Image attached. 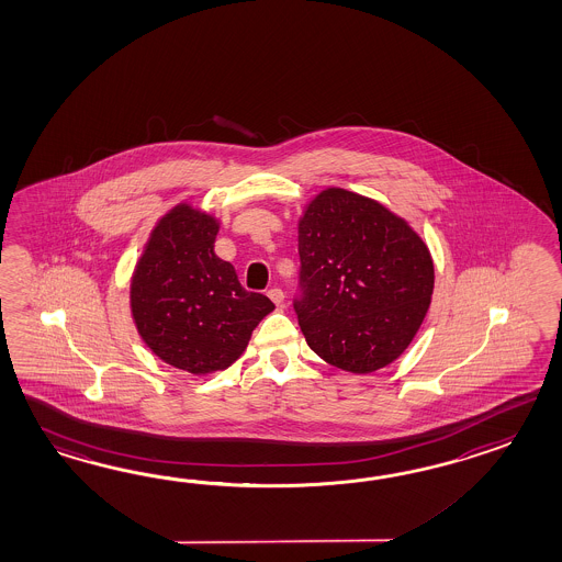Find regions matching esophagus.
Instances as JSON below:
<instances>
[{
    "mask_svg": "<svg viewBox=\"0 0 562 562\" xmlns=\"http://www.w3.org/2000/svg\"><path fill=\"white\" fill-rule=\"evenodd\" d=\"M267 295H269V300L273 301L274 305H281L285 301V293L279 288L269 289Z\"/></svg>",
    "mask_w": 562,
    "mask_h": 562,
    "instance_id": "esophagus-1",
    "label": "esophagus"
}]
</instances>
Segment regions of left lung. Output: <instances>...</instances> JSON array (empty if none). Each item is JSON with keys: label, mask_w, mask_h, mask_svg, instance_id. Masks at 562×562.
I'll return each mask as SVG.
<instances>
[{"label": "left lung", "mask_w": 562, "mask_h": 562, "mask_svg": "<svg viewBox=\"0 0 562 562\" xmlns=\"http://www.w3.org/2000/svg\"><path fill=\"white\" fill-rule=\"evenodd\" d=\"M300 295L310 348L368 374L405 352L431 305V252L405 218L372 198L326 188L300 218Z\"/></svg>", "instance_id": "8db88e82"}]
</instances>
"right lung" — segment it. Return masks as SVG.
Wrapping results in <instances>:
<instances>
[{
  "mask_svg": "<svg viewBox=\"0 0 562 562\" xmlns=\"http://www.w3.org/2000/svg\"><path fill=\"white\" fill-rule=\"evenodd\" d=\"M218 228L192 204L173 206L157 221L131 277V315L147 348L196 376L238 360L252 329L274 310L214 252Z\"/></svg>",
  "mask_w": 562,
  "mask_h": 562,
  "instance_id": "right-lung-1",
  "label": "right lung"
}]
</instances>
